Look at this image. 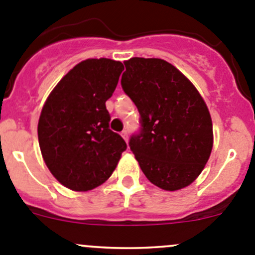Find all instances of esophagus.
Wrapping results in <instances>:
<instances>
[{
    "label": "esophagus",
    "mask_w": 255,
    "mask_h": 255,
    "mask_svg": "<svg viewBox=\"0 0 255 255\" xmlns=\"http://www.w3.org/2000/svg\"><path fill=\"white\" fill-rule=\"evenodd\" d=\"M121 135H122L123 139H125L126 142H128V132H127V130H123V132L121 133Z\"/></svg>",
    "instance_id": "34e87169"
}]
</instances>
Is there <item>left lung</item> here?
<instances>
[{"label":"left lung","mask_w":255,"mask_h":255,"mask_svg":"<svg viewBox=\"0 0 255 255\" xmlns=\"http://www.w3.org/2000/svg\"><path fill=\"white\" fill-rule=\"evenodd\" d=\"M121 85L140 115L130 150L146 179L160 189L186 187L201 174L213 145L212 121L189 79L163 59L125 61Z\"/></svg>","instance_id":"1"}]
</instances>
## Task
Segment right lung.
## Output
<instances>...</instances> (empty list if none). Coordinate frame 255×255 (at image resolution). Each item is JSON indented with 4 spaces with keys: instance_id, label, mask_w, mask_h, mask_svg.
Returning a JSON list of instances; mask_svg holds the SVG:
<instances>
[{
    "instance_id": "add662e5",
    "label": "right lung",
    "mask_w": 255,
    "mask_h": 255,
    "mask_svg": "<svg viewBox=\"0 0 255 255\" xmlns=\"http://www.w3.org/2000/svg\"><path fill=\"white\" fill-rule=\"evenodd\" d=\"M123 64L87 59L74 66L54 87L38 122V140L48 169L74 191L104 184L127 149L110 129L106 101L118 84Z\"/></svg>"
}]
</instances>
